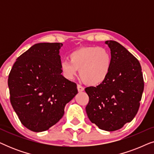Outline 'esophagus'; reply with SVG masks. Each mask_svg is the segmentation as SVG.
<instances>
[{
	"label": "esophagus",
	"instance_id": "1",
	"mask_svg": "<svg viewBox=\"0 0 154 154\" xmlns=\"http://www.w3.org/2000/svg\"><path fill=\"white\" fill-rule=\"evenodd\" d=\"M77 88H78V90H79V92H83L84 90V88L81 85H77Z\"/></svg>",
	"mask_w": 154,
	"mask_h": 154
}]
</instances>
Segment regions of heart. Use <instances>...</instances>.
Segmentation results:
<instances>
[{"label": "heart", "instance_id": "heart-1", "mask_svg": "<svg viewBox=\"0 0 154 154\" xmlns=\"http://www.w3.org/2000/svg\"><path fill=\"white\" fill-rule=\"evenodd\" d=\"M69 61H62L60 67L63 75L72 79L79 70L81 79L87 85L102 84L108 76L111 64V56L102 47L90 46L79 48L69 54Z\"/></svg>", "mask_w": 154, "mask_h": 154}]
</instances>
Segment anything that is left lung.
<instances>
[{
  "label": "left lung",
  "mask_w": 154,
  "mask_h": 154,
  "mask_svg": "<svg viewBox=\"0 0 154 154\" xmlns=\"http://www.w3.org/2000/svg\"><path fill=\"white\" fill-rule=\"evenodd\" d=\"M105 43L111 50L110 71L102 84L85 89L89 96L85 110L90 121L100 129L115 131L136 116L144 84L137 59L116 41Z\"/></svg>",
  "instance_id": "left-lung-1"
}]
</instances>
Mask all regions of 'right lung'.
Wrapping results in <instances>:
<instances>
[{
	"label": "right lung",
	"instance_id": "right-lung-1",
	"mask_svg": "<svg viewBox=\"0 0 154 154\" xmlns=\"http://www.w3.org/2000/svg\"><path fill=\"white\" fill-rule=\"evenodd\" d=\"M61 43L33 45L17 59L8 76L10 102L21 123L33 132L55 125L64 107L78 93L65 79L59 53Z\"/></svg>",
	"mask_w": 154,
	"mask_h": 154
}]
</instances>
